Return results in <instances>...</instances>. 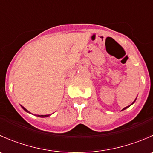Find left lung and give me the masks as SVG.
Returning a JSON list of instances; mask_svg holds the SVG:
<instances>
[{"mask_svg": "<svg viewBox=\"0 0 153 153\" xmlns=\"http://www.w3.org/2000/svg\"><path fill=\"white\" fill-rule=\"evenodd\" d=\"M135 100H136V99H135ZM135 101H133V103H132V104H134V102H135ZM132 104H131V105H132ZM131 105H129V106H131ZM129 106H126V107H125V108H124V109H122V110H124V109H126V108H128V107H129Z\"/></svg>", "mask_w": 153, "mask_h": 153, "instance_id": "obj_1", "label": "left lung"}]
</instances>
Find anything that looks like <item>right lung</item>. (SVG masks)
<instances>
[{"label": "right lung", "instance_id": "right-lung-1", "mask_svg": "<svg viewBox=\"0 0 153 153\" xmlns=\"http://www.w3.org/2000/svg\"><path fill=\"white\" fill-rule=\"evenodd\" d=\"M21 107H22L23 109H24V110L26 111V112H29V111L27 110V109H25V108L24 107V106H21ZM37 116H38V117H41V118H46V117H48V116H49V115H37Z\"/></svg>", "mask_w": 153, "mask_h": 153}]
</instances>
